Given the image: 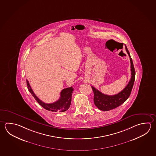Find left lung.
I'll return each mask as SVG.
<instances>
[{
  "label": "left lung",
  "mask_w": 156,
  "mask_h": 156,
  "mask_svg": "<svg viewBox=\"0 0 156 156\" xmlns=\"http://www.w3.org/2000/svg\"><path fill=\"white\" fill-rule=\"evenodd\" d=\"M125 49L130 57L131 62V76L128 85L121 92L112 96L102 94V92L97 90L96 88L92 86L94 93V105L101 111H108L116 108L122 105V103H124L130 95L131 92L133 87V83L135 81V71L133 66V60L131 58L130 54L126 45Z\"/></svg>",
  "instance_id": "1"
}]
</instances>
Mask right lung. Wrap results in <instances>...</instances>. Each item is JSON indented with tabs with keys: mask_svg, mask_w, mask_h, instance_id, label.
Instances as JSON below:
<instances>
[{
	"mask_svg": "<svg viewBox=\"0 0 156 156\" xmlns=\"http://www.w3.org/2000/svg\"><path fill=\"white\" fill-rule=\"evenodd\" d=\"M26 82L29 92L31 94L35 100L39 103V105H41L43 108H44L46 110L54 112H64L67 111L70 107L71 105V96L73 91L74 90L73 87L63 89L60 92L59 99L53 103L48 104L42 102L36 96L34 91H32L27 80H26Z\"/></svg>",
	"mask_w": 156,
	"mask_h": 156,
	"instance_id": "add662e5",
	"label": "right lung"
}]
</instances>
